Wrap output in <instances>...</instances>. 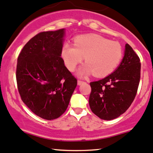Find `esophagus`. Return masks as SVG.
Masks as SVG:
<instances>
[{
    "label": "esophagus",
    "instance_id": "obj_1",
    "mask_svg": "<svg viewBox=\"0 0 153 153\" xmlns=\"http://www.w3.org/2000/svg\"><path fill=\"white\" fill-rule=\"evenodd\" d=\"M84 81H82V80H78V85H80L81 84H82V83H84Z\"/></svg>",
    "mask_w": 153,
    "mask_h": 153
}]
</instances>
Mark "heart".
I'll return each instance as SVG.
<instances>
[{"label": "heart", "instance_id": "heart-1", "mask_svg": "<svg viewBox=\"0 0 153 153\" xmlns=\"http://www.w3.org/2000/svg\"><path fill=\"white\" fill-rule=\"evenodd\" d=\"M74 45L65 42L62 45V58L68 68L73 71L85 57L86 64L79 72L80 75L93 74L96 78H104L111 74L122 60L121 45L99 35L77 36Z\"/></svg>", "mask_w": 153, "mask_h": 153}]
</instances>
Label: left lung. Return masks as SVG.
<instances>
[{"mask_svg": "<svg viewBox=\"0 0 153 153\" xmlns=\"http://www.w3.org/2000/svg\"><path fill=\"white\" fill-rule=\"evenodd\" d=\"M140 60L128 44L117 69L106 78L91 82L90 108L102 120H110L124 113L135 99L140 79Z\"/></svg>", "mask_w": 153, "mask_h": 153, "instance_id": "obj_1", "label": "left lung"}]
</instances>
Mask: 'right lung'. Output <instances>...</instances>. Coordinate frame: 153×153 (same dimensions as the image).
<instances>
[{"instance_id": "obj_1", "label": "right lung", "mask_w": 153, "mask_h": 153, "mask_svg": "<svg viewBox=\"0 0 153 153\" xmlns=\"http://www.w3.org/2000/svg\"><path fill=\"white\" fill-rule=\"evenodd\" d=\"M65 31H45L24 45L18 58L16 81L21 100L33 113L51 120L65 113L77 79L61 58Z\"/></svg>"}]
</instances>
